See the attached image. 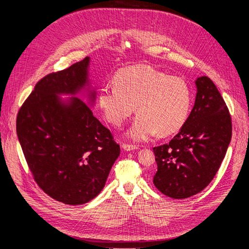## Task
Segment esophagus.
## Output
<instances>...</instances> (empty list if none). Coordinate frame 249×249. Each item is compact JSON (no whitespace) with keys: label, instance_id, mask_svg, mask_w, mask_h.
<instances>
[{"label":"esophagus","instance_id":"1","mask_svg":"<svg viewBox=\"0 0 249 249\" xmlns=\"http://www.w3.org/2000/svg\"><path fill=\"white\" fill-rule=\"evenodd\" d=\"M122 147L126 150V152H130V150H134V149H137L138 147L136 145H133V144H127V143H122Z\"/></svg>","mask_w":249,"mask_h":249}]
</instances>
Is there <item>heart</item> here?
I'll return each mask as SVG.
<instances>
[{"instance_id":"b5f03b06","label":"heart","mask_w":249,"mask_h":249,"mask_svg":"<svg viewBox=\"0 0 249 249\" xmlns=\"http://www.w3.org/2000/svg\"><path fill=\"white\" fill-rule=\"evenodd\" d=\"M97 105L104 117L113 125H122L135 111L127 137L146 141L178 132L189 117L192 89L178 77L147 65H134L118 71L115 85L103 86L97 94Z\"/></svg>"}]
</instances>
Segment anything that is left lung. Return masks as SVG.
Returning a JSON list of instances; mask_svg holds the SVG:
<instances>
[{"label":"left lung","instance_id":"1","mask_svg":"<svg viewBox=\"0 0 249 249\" xmlns=\"http://www.w3.org/2000/svg\"><path fill=\"white\" fill-rule=\"evenodd\" d=\"M196 97L186 124L168 144L154 147V185L176 199L193 196L211 183L231 139L229 109L213 81H195Z\"/></svg>","mask_w":249,"mask_h":249}]
</instances>
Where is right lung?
Returning a JSON list of instances; mask_svg holds the SVG:
<instances>
[{"mask_svg":"<svg viewBox=\"0 0 249 249\" xmlns=\"http://www.w3.org/2000/svg\"><path fill=\"white\" fill-rule=\"evenodd\" d=\"M90 58L42 78L22 104L17 133L35 182L66 205L86 203L100 194L120 154L111 132L76 94L87 91ZM71 94L69 100L58 95Z\"/></svg>","mask_w":249,"mask_h":249,"instance_id":"obj_1","label":"right lung"}]
</instances>
